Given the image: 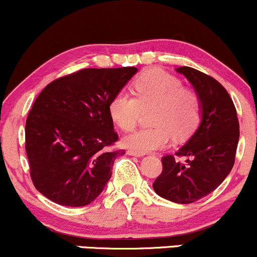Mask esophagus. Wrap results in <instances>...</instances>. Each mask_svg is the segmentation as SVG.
I'll use <instances>...</instances> for the list:
<instances>
[{
    "label": "esophagus",
    "mask_w": 257,
    "mask_h": 257,
    "mask_svg": "<svg viewBox=\"0 0 257 257\" xmlns=\"http://www.w3.org/2000/svg\"><path fill=\"white\" fill-rule=\"evenodd\" d=\"M126 154L128 156H134V157H142L144 156V153H139V152H135V151H126Z\"/></svg>",
    "instance_id": "esophagus-1"
}]
</instances>
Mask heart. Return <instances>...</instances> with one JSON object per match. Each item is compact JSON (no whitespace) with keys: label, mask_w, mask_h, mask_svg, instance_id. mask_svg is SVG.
Returning <instances> with one entry per match:
<instances>
[{"label":"heart","mask_w":257,"mask_h":257,"mask_svg":"<svg viewBox=\"0 0 257 257\" xmlns=\"http://www.w3.org/2000/svg\"><path fill=\"white\" fill-rule=\"evenodd\" d=\"M133 93H117L109 104V113L122 131L131 132L138 124L142 109L152 106L150 120L144 126L123 139L129 150L146 153L168 146L171 138L183 140L193 134L201 118V101L193 89L159 68H151L139 74L132 83Z\"/></svg>","instance_id":"obj_1"}]
</instances>
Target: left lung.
<instances>
[{
    "label": "left lung",
    "mask_w": 257,
    "mask_h": 257,
    "mask_svg": "<svg viewBox=\"0 0 257 257\" xmlns=\"http://www.w3.org/2000/svg\"><path fill=\"white\" fill-rule=\"evenodd\" d=\"M189 80L201 101V123L176 152L163 157V172L154 181L159 196L176 203H191L214 191L233 168L239 140L237 111L217 80L190 67L177 68Z\"/></svg>",
    "instance_id": "obj_1"
}]
</instances>
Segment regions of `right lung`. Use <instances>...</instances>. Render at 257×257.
I'll return each mask as SVG.
<instances>
[{
    "label": "right lung",
    "instance_id": "right-lung-1",
    "mask_svg": "<svg viewBox=\"0 0 257 257\" xmlns=\"http://www.w3.org/2000/svg\"><path fill=\"white\" fill-rule=\"evenodd\" d=\"M138 68H87L49 83L37 97L25 126L30 174L36 189L62 206L95 200L111 177L118 140L111 99Z\"/></svg>",
    "mask_w": 257,
    "mask_h": 257
}]
</instances>
